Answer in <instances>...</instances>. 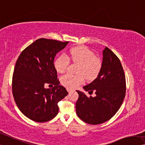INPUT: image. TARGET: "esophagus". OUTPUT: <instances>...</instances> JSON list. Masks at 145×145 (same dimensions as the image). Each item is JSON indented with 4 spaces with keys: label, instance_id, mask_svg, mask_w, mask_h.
Returning a JSON list of instances; mask_svg holds the SVG:
<instances>
[{
    "label": "esophagus",
    "instance_id": "1",
    "mask_svg": "<svg viewBox=\"0 0 145 145\" xmlns=\"http://www.w3.org/2000/svg\"><path fill=\"white\" fill-rule=\"evenodd\" d=\"M66 89H67V91H68L69 93L71 92V91H73L72 89H70V88H66Z\"/></svg>",
    "mask_w": 145,
    "mask_h": 145
}]
</instances>
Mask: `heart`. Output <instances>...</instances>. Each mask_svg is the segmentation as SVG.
Wrapping results in <instances>:
<instances>
[{
	"label": "heart",
	"instance_id": "b5f03b06",
	"mask_svg": "<svg viewBox=\"0 0 145 145\" xmlns=\"http://www.w3.org/2000/svg\"><path fill=\"white\" fill-rule=\"evenodd\" d=\"M79 64L76 72L77 74L66 73L61 78V84L69 88H75L83 83L84 77L92 81L98 76L102 68V61L88 48L79 46L71 48L69 57L61 54L56 59L54 66L57 72L63 73L67 70L70 61Z\"/></svg>",
	"mask_w": 145,
	"mask_h": 145
}]
</instances>
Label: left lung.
<instances>
[{
    "label": "left lung",
    "mask_w": 145,
    "mask_h": 145,
    "mask_svg": "<svg viewBox=\"0 0 145 145\" xmlns=\"http://www.w3.org/2000/svg\"><path fill=\"white\" fill-rule=\"evenodd\" d=\"M103 54L102 68L97 77L83 87L89 93L94 91L95 97H88L77 90V115L90 125H99L111 119L120 108L125 97L126 79L120 60L106 46Z\"/></svg>",
    "instance_id": "8db88e82"
}]
</instances>
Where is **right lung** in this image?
<instances>
[{
  "instance_id": "right-lung-1",
  "label": "right lung",
  "mask_w": 145,
  "mask_h": 145,
  "mask_svg": "<svg viewBox=\"0 0 145 145\" xmlns=\"http://www.w3.org/2000/svg\"><path fill=\"white\" fill-rule=\"evenodd\" d=\"M69 42L41 38L23 50L15 63L12 92L20 112L32 121L46 122L59 112L58 103L68 95L59 85L54 61ZM53 84L52 89H45Z\"/></svg>"
}]
</instances>
